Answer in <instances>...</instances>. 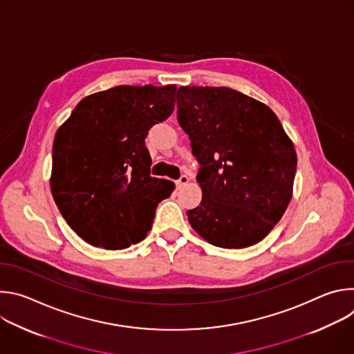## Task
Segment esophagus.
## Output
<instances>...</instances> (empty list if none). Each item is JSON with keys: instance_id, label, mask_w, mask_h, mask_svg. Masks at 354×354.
<instances>
[{"instance_id": "esophagus-1", "label": "esophagus", "mask_w": 354, "mask_h": 354, "mask_svg": "<svg viewBox=\"0 0 354 354\" xmlns=\"http://www.w3.org/2000/svg\"><path fill=\"white\" fill-rule=\"evenodd\" d=\"M189 183V176H186V175H182L178 180H176V187L178 189H180V187H183L185 185H187Z\"/></svg>"}]
</instances>
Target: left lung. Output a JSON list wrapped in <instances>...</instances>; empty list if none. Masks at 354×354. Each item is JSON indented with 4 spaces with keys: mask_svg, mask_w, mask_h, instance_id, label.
Masks as SVG:
<instances>
[{
    "mask_svg": "<svg viewBox=\"0 0 354 354\" xmlns=\"http://www.w3.org/2000/svg\"><path fill=\"white\" fill-rule=\"evenodd\" d=\"M178 122L198 161L201 203L192 228L212 245L241 249L262 241L283 217L297 154L274 112L227 86H179Z\"/></svg>",
    "mask_w": 354,
    "mask_h": 354,
    "instance_id": "left-lung-1",
    "label": "left lung"
}]
</instances>
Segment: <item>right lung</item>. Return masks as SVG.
<instances>
[{
  "instance_id": "add662e5",
  "label": "right lung",
  "mask_w": 354,
  "mask_h": 354,
  "mask_svg": "<svg viewBox=\"0 0 354 354\" xmlns=\"http://www.w3.org/2000/svg\"><path fill=\"white\" fill-rule=\"evenodd\" d=\"M176 85H119L84 97L59 127L50 176L67 224L92 246L124 249L153 225L175 183L149 176L148 130L175 108Z\"/></svg>"
}]
</instances>
